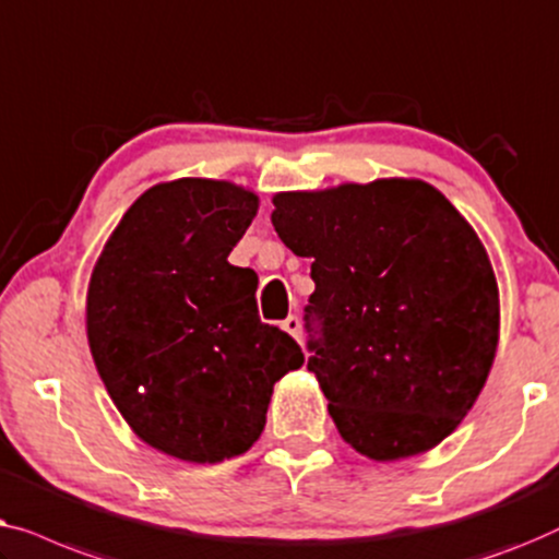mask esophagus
<instances>
[{"label": "esophagus", "mask_w": 559, "mask_h": 559, "mask_svg": "<svg viewBox=\"0 0 559 559\" xmlns=\"http://www.w3.org/2000/svg\"><path fill=\"white\" fill-rule=\"evenodd\" d=\"M281 329L283 332H288L290 336H296V340H301V319L294 317V313H290L288 319L281 321Z\"/></svg>", "instance_id": "obj_1"}]
</instances>
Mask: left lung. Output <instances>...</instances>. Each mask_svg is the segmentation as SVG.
<instances>
[{
    "instance_id": "1",
    "label": "left lung",
    "mask_w": 559,
    "mask_h": 559,
    "mask_svg": "<svg viewBox=\"0 0 559 559\" xmlns=\"http://www.w3.org/2000/svg\"><path fill=\"white\" fill-rule=\"evenodd\" d=\"M286 248L311 258L309 372L342 438L374 461L438 445L476 403L499 342L489 255L420 179L273 198Z\"/></svg>"
}]
</instances>
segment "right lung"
I'll return each mask as SVG.
<instances>
[{
	"instance_id": "right-lung-1",
	"label": "right lung",
	"mask_w": 559,
	"mask_h": 559,
	"mask_svg": "<svg viewBox=\"0 0 559 559\" xmlns=\"http://www.w3.org/2000/svg\"><path fill=\"white\" fill-rule=\"evenodd\" d=\"M253 192L215 179L156 185L126 210L88 286V344L126 423L192 463L246 453L273 384L304 365L294 336L258 317V276L227 263Z\"/></svg>"
}]
</instances>
